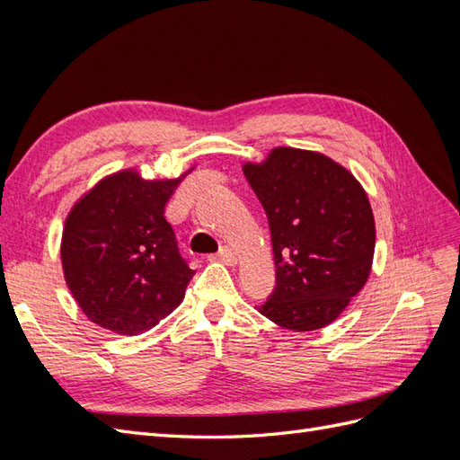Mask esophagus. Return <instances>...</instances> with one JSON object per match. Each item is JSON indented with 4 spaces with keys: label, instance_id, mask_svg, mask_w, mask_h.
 I'll return each mask as SVG.
<instances>
[{
    "label": "esophagus",
    "instance_id": "34e87169",
    "mask_svg": "<svg viewBox=\"0 0 460 460\" xmlns=\"http://www.w3.org/2000/svg\"><path fill=\"white\" fill-rule=\"evenodd\" d=\"M217 261H220V262H225V264H235L238 262V257H235V253H234V249L232 247H222L220 252H218V255L215 257Z\"/></svg>",
    "mask_w": 460,
    "mask_h": 460
}]
</instances>
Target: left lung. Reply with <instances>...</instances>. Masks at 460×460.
<instances>
[{
    "label": "left lung",
    "mask_w": 460,
    "mask_h": 460,
    "mask_svg": "<svg viewBox=\"0 0 460 460\" xmlns=\"http://www.w3.org/2000/svg\"><path fill=\"white\" fill-rule=\"evenodd\" d=\"M243 174L269 217L276 288L259 309L274 324L313 332L365 288L376 226L365 188L324 153L274 147Z\"/></svg>",
    "instance_id": "left-lung-1"
}]
</instances>
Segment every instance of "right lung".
<instances>
[{
    "instance_id": "obj_1",
    "label": "right lung",
    "mask_w": 460,
    "mask_h": 460,
    "mask_svg": "<svg viewBox=\"0 0 460 460\" xmlns=\"http://www.w3.org/2000/svg\"><path fill=\"white\" fill-rule=\"evenodd\" d=\"M178 178L146 180L136 169L102 178L66 215L65 282L93 324L120 336L157 326L184 299L193 272L180 257L164 207Z\"/></svg>"
}]
</instances>
